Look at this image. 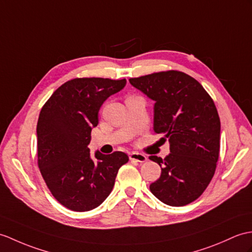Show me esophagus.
<instances>
[{"instance_id":"obj_1","label":"esophagus","mask_w":252,"mask_h":252,"mask_svg":"<svg viewBox=\"0 0 252 252\" xmlns=\"http://www.w3.org/2000/svg\"><path fill=\"white\" fill-rule=\"evenodd\" d=\"M130 160L131 161H135V162H139L143 163L147 161V157L143 154H138V153H132L130 154Z\"/></svg>"}]
</instances>
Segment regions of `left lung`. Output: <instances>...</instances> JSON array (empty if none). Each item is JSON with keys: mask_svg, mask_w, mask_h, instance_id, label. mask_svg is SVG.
<instances>
[{"mask_svg": "<svg viewBox=\"0 0 252 252\" xmlns=\"http://www.w3.org/2000/svg\"><path fill=\"white\" fill-rule=\"evenodd\" d=\"M154 99V131L164 134L171 154L149 159L161 167L150 191L166 205L185 206L205 191L219 159L220 118L213 98L191 76L165 71L128 79Z\"/></svg>", "mask_w": 252, "mask_h": 252, "instance_id": "1", "label": "left lung"}]
</instances>
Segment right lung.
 <instances>
[{
	"mask_svg": "<svg viewBox=\"0 0 252 252\" xmlns=\"http://www.w3.org/2000/svg\"><path fill=\"white\" fill-rule=\"evenodd\" d=\"M126 79L75 78L52 93L37 121V164L56 200L74 212H88L106 200L119 168L128 161L121 151L91 157V130L98 110L119 92Z\"/></svg>",
	"mask_w": 252,
	"mask_h": 252,
	"instance_id": "obj_1",
	"label": "right lung"
}]
</instances>
